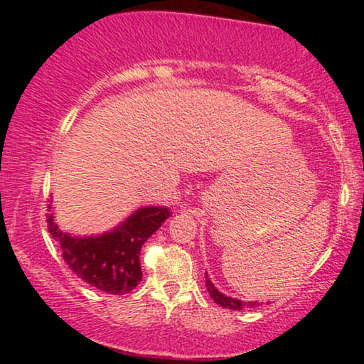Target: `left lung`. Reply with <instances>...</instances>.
<instances>
[{
  "label": "left lung",
  "instance_id": "8db88e82",
  "mask_svg": "<svg viewBox=\"0 0 364 364\" xmlns=\"http://www.w3.org/2000/svg\"><path fill=\"white\" fill-rule=\"evenodd\" d=\"M205 286H207V291L210 294V297L213 299L215 304H218L220 306L223 308H230V310H244V308H249V306H258L260 304L258 301H242L239 299H232V297H228V295L221 294L217 287L213 286V282L208 278V274L205 273Z\"/></svg>",
  "mask_w": 364,
  "mask_h": 364
}]
</instances>
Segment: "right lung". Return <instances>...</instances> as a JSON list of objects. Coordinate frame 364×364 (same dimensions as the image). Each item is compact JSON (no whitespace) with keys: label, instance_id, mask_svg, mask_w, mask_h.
<instances>
[{"label":"right lung","instance_id":"add662e5","mask_svg":"<svg viewBox=\"0 0 364 364\" xmlns=\"http://www.w3.org/2000/svg\"><path fill=\"white\" fill-rule=\"evenodd\" d=\"M171 215L167 207H141L110 231L96 236H73L60 231L54 213H48V231L63 250L64 262L86 284L102 292L123 295L139 284L143 244Z\"/></svg>","mask_w":364,"mask_h":364}]
</instances>
